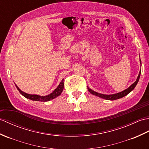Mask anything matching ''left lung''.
Here are the masks:
<instances>
[{"label":"left lung","mask_w":149,"mask_h":149,"mask_svg":"<svg viewBox=\"0 0 149 149\" xmlns=\"http://www.w3.org/2000/svg\"><path fill=\"white\" fill-rule=\"evenodd\" d=\"M140 64H141V61H140ZM140 74H141V70L140 71L139 74H138V78L136 79V81H135L134 84H132L130 87L127 88V89H125V90L124 91L119 92V93L115 94H111V95H106V94H102L97 93V92L91 90V89L89 88L88 87V90L89 92H90L91 94L96 95V96H98V97H101L102 99H105V100H111V101L117 100V99H120L121 97H123L125 96V95H127L129 93H130V92H131L133 90V89L134 88V87H136V85H137L138 81H139Z\"/></svg>","instance_id":"obj_1"}]
</instances>
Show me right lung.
Listing matches in <instances>:
<instances>
[{"instance_id": "right-lung-1", "label": "right lung", "mask_w": 149, "mask_h": 149, "mask_svg": "<svg viewBox=\"0 0 149 149\" xmlns=\"http://www.w3.org/2000/svg\"><path fill=\"white\" fill-rule=\"evenodd\" d=\"M16 88H17L18 91L22 95L26 98L29 99V100H32V101H41V102H45V101H49L53 99H54L55 97H58V95H60L61 93L63 91L64 87V79H62V81H61L60 84L58 85V87L56 88L55 90L52 92L50 94H49L48 95H45V96H41V95H35V94H29L25 93V92H24L22 91L20 89H19L18 86L15 85Z\"/></svg>"}]
</instances>
